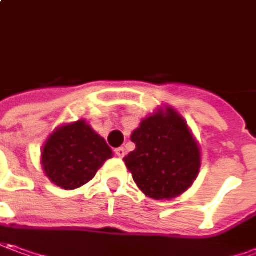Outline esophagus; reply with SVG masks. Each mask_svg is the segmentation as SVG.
Segmentation results:
<instances>
[{
  "label": "esophagus",
  "mask_w": 256,
  "mask_h": 256,
  "mask_svg": "<svg viewBox=\"0 0 256 256\" xmlns=\"http://www.w3.org/2000/svg\"><path fill=\"white\" fill-rule=\"evenodd\" d=\"M114 154L120 157V158H123L124 154H126V152H124V148L123 147H118V148H114Z\"/></svg>",
  "instance_id": "obj_1"
}]
</instances>
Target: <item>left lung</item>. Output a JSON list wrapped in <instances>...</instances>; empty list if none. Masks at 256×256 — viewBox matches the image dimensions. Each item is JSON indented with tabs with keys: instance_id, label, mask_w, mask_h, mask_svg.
Returning a JSON list of instances; mask_svg holds the SVG:
<instances>
[{
	"instance_id": "8db88e82",
	"label": "left lung",
	"mask_w": 256,
	"mask_h": 256,
	"mask_svg": "<svg viewBox=\"0 0 256 256\" xmlns=\"http://www.w3.org/2000/svg\"><path fill=\"white\" fill-rule=\"evenodd\" d=\"M136 144L123 160L147 197L172 200L197 178L201 150L182 116L172 108L158 109L132 133Z\"/></svg>"
}]
</instances>
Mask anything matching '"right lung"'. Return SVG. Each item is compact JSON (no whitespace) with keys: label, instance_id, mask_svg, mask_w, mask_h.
I'll return each instance as SVG.
<instances>
[{"label":"right lung","instance_id":"obj_1","mask_svg":"<svg viewBox=\"0 0 256 256\" xmlns=\"http://www.w3.org/2000/svg\"><path fill=\"white\" fill-rule=\"evenodd\" d=\"M112 148L84 120L64 124L42 147L40 164L49 180L64 190L84 186L103 163L112 158Z\"/></svg>","mask_w":256,"mask_h":256}]
</instances>
